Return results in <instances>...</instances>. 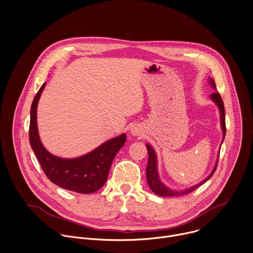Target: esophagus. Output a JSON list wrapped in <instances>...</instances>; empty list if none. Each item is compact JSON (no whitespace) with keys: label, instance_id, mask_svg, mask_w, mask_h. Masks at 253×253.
I'll use <instances>...</instances> for the list:
<instances>
[{"label":"esophagus","instance_id":"34e87169","mask_svg":"<svg viewBox=\"0 0 253 253\" xmlns=\"http://www.w3.org/2000/svg\"><path fill=\"white\" fill-rule=\"evenodd\" d=\"M131 133H132L133 135H138V134H139V132H138V129H137L136 127H133V128L131 129Z\"/></svg>","mask_w":253,"mask_h":253}]
</instances>
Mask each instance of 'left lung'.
Wrapping results in <instances>:
<instances>
[{
	"instance_id": "obj_1",
	"label": "left lung",
	"mask_w": 253,
	"mask_h": 253,
	"mask_svg": "<svg viewBox=\"0 0 253 253\" xmlns=\"http://www.w3.org/2000/svg\"><path fill=\"white\" fill-rule=\"evenodd\" d=\"M210 83L211 85L215 88V84L213 82L212 79H210ZM211 100L216 104V106L218 107V110H219V114H220V126H221V129H222V134H223V138H224V135H225V115H224V107H223V102H222V99L219 95V93L217 92H214L211 95ZM222 138V140H223ZM221 140V142H222ZM146 148H147V151H148V163H147V166H146V180H147V183H148V186L149 188L151 189V191L158 195V196H161V197H172V196H182V195H186V194H189L191 192H193L194 190H196L198 187L202 186L204 183H206L211 176L212 174L214 173L215 169H216V166H217V162H218V157H217V160L215 162V165H214V168L212 169L211 173L205 179L203 180L201 183L191 187V188H188L186 190H181V191H175V190H171L169 189L168 187H166L159 179V176H158V172H157V158H156V154L153 150V148L149 145V144H146ZM219 155V154H218Z\"/></svg>"
}]
</instances>
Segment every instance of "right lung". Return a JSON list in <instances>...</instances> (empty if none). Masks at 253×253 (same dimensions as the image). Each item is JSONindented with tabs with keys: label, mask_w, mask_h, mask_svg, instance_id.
<instances>
[{
	"label": "right lung",
	"mask_w": 253,
	"mask_h": 253,
	"mask_svg": "<svg viewBox=\"0 0 253 253\" xmlns=\"http://www.w3.org/2000/svg\"><path fill=\"white\" fill-rule=\"evenodd\" d=\"M45 87L42 84L31 108L30 142L47 178L55 185L81 194H91L104 186L112 162L118 151L126 141L125 133L112 138L90 153L81 157L67 159L52 155L42 145L37 124V109L41 95Z\"/></svg>",
	"instance_id": "right-lung-1"
}]
</instances>
